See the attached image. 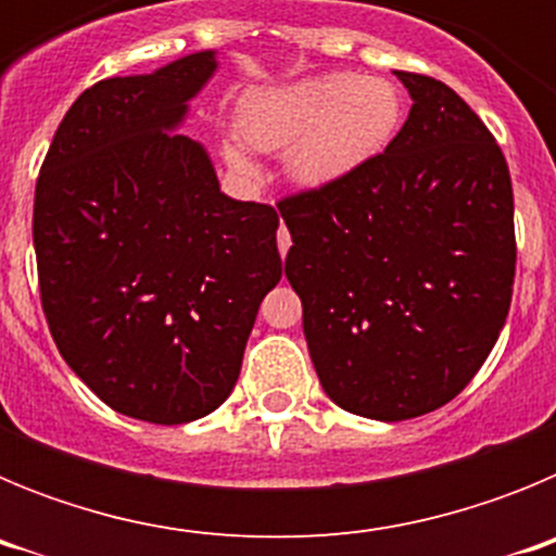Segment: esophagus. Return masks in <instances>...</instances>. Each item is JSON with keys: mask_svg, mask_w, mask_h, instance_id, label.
<instances>
[{"mask_svg": "<svg viewBox=\"0 0 556 556\" xmlns=\"http://www.w3.org/2000/svg\"><path fill=\"white\" fill-rule=\"evenodd\" d=\"M289 244H292V239H289V230L281 225V228H278V250H281V255H287Z\"/></svg>", "mask_w": 556, "mask_h": 556, "instance_id": "esophagus-1", "label": "esophagus"}]
</instances>
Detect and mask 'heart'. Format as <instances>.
<instances>
[{"label": "heart", "mask_w": 556, "mask_h": 556, "mask_svg": "<svg viewBox=\"0 0 556 556\" xmlns=\"http://www.w3.org/2000/svg\"><path fill=\"white\" fill-rule=\"evenodd\" d=\"M404 119L395 86L376 77L320 75L264 88L239 111V136L223 141L236 178L262 175L253 150H283V172L301 189H328L358 175L390 147Z\"/></svg>", "instance_id": "1"}]
</instances>
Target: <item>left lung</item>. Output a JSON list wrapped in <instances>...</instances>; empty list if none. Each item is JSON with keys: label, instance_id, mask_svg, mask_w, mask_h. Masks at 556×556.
Instances as JSON below:
<instances>
[{"label": "left lung", "instance_id": "left-lung-1", "mask_svg": "<svg viewBox=\"0 0 556 556\" xmlns=\"http://www.w3.org/2000/svg\"><path fill=\"white\" fill-rule=\"evenodd\" d=\"M395 77L412 111L390 147L345 184L278 203L323 390L384 424L468 387L507 323L515 278L504 152L454 88Z\"/></svg>", "mask_w": 556, "mask_h": 556}]
</instances>
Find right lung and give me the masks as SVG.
<instances>
[{"mask_svg": "<svg viewBox=\"0 0 556 556\" xmlns=\"http://www.w3.org/2000/svg\"><path fill=\"white\" fill-rule=\"evenodd\" d=\"M217 68V49H203L86 88L36 184L58 351L100 401L147 424H191L233 392L283 273L275 208L219 191L208 150L178 132Z\"/></svg>", "mask_w": 556, "mask_h": 556, "instance_id": "obj_1", "label": "right lung"}]
</instances>
